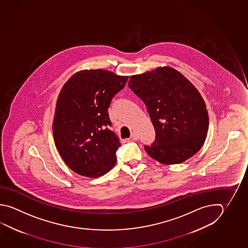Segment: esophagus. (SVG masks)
<instances>
[{"label": "esophagus", "mask_w": 248, "mask_h": 248, "mask_svg": "<svg viewBox=\"0 0 248 248\" xmlns=\"http://www.w3.org/2000/svg\"><path fill=\"white\" fill-rule=\"evenodd\" d=\"M131 138L133 140H139V135H138L137 133H132Z\"/></svg>", "instance_id": "1"}]
</instances>
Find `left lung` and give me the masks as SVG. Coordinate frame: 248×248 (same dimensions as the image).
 Here are the masks:
<instances>
[{
	"label": "left lung",
	"mask_w": 248,
	"mask_h": 248,
	"mask_svg": "<svg viewBox=\"0 0 248 248\" xmlns=\"http://www.w3.org/2000/svg\"><path fill=\"white\" fill-rule=\"evenodd\" d=\"M129 88L145 103L155 138L145 152L164 165L184 162L201 149L209 116L201 94L188 79L170 66L131 75Z\"/></svg>",
	"instance_id": "left-lung-1"
}]
</instances>
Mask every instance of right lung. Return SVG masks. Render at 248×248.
<instances>
[{"label":"right lung","instance_id":"add662e5","mask_svg":"<svg viewBox=\"0 0 248 248\" xmlns=\"http://www.w3.org/2000/svg\"><path fill=\"white\" fill-rule=\"evenodd\" d=\"M127 79L128 76L110 71L81 70L61 89L52 124L53 138L62 159L79 175L97 178L116 164L121 144L109 130L108 108Z\"/></svg>","mask_w":248,"mask_h":248}]
</instances>
